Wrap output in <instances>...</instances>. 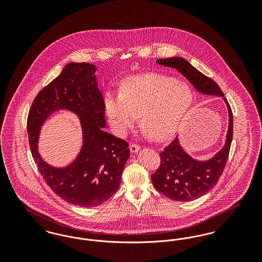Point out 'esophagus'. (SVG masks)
<instances>
[{"instance_id":"esophagus-1","label":"esophagus","mask_w":262,"mask_h":262,"mask_svg":"<svg viewBox=\"0 0 262 262\" xmlns=\"http://www.w3.org/2000/svg\"><path fill=\"white\" fill-rule=\"evenodd\" d=\"M129 150H130L132 153H137L140 150V146L138 144H136V143H132L130 146H129Z\"/></svg>"}]
</instances>
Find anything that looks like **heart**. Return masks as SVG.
<instances>
[{"instance_id": "1", "label": "heart", "mask_w": 262, "mask_h": 262, "mask_svg": "<svg viewBox=\"0 0 262 262\" xmlns=\"http://www.w3.org/2000/svg\"><path fill=\"white\" fill-rule=\"evenodd\" d=\"M192 100L187 83L167 75L145 74L127 78L121 94H108L104 106L119 135H125L141 115V125L150 137L164 141L174 137Z\"/></svg>"}]
</instances>
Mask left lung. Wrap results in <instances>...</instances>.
Returning a JSON list of instances; mask_svg holds the SVG:
<instances>
[{
  "label": "left lung",
  "instance_id": "8db88e82",
  "mask_svg": "<svg viewBox=\"0 0 262 262\" xmlns=\"http://www.w3.org/2000/svg\"><path fill=\"white\" fill-rule=\"evenodd\" d=\"M157 63L174 68L184 75L199 92L206 95L221 96L229 113V126L223 148L206 161L190 157L180 144L179 138L165 147L161 154V164L151 174L154 187L177 201H190L199 199L211 190L224 171L233 139V114L221 88L210 77L203 75L187 60L180 57L159 59Z\"/></svg>",
  "mask_w": 262,
  "mask_h": 262
}]
</instances>
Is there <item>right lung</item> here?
<instances>
[{"label":"right lung","instance_id":"obj_1","mask_svg":"<svg viewBox=\"0 0 262 262\" xmlns=\"http://www.w3.org/2000/svg\"><path fill=\"white\" fill-rule=\"evenodd\" d=\"M96 70L88 62L68 63L61 75L38 93L27 118L30 150L44 181L62 200L88 208L102 204L119 189L129 157L127 142L103 129L105 106ZM60 110L79 117L84 139L78 157L63 168L51 166L37 152L40 126Z\"/></svg>","mask_w":262,"mask_h":262}]
</instances>
